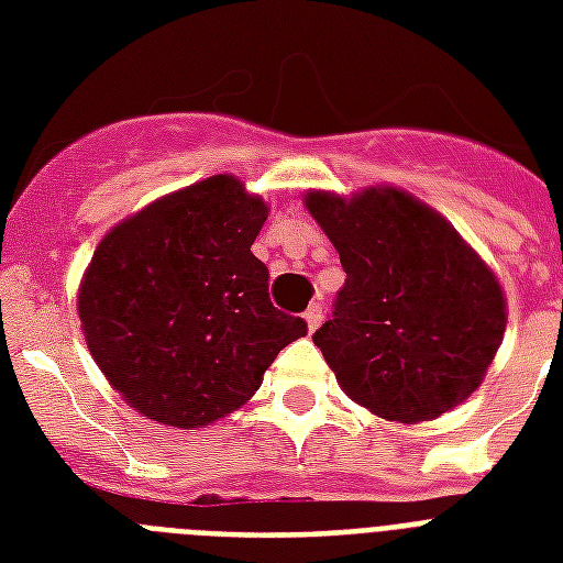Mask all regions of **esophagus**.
<instances>
[{"mask_svg":"<svg viewBox=\"0 0 563 563\" xmlns=\"http://www.w3.org/2000/svg\"><path fill=\"white\" fill-rule=\"evenodd\" d=\"M321 318H324V312H321V307H318V303H312V307L303 312V321H307L309 333H316L318 324H321Z\"/></svg>","mask_w":563,"mask_h":563,"instance_id":"34e87169","label":"esophagus"}]
</instances>
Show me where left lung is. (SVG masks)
<instances>
[{
    "label": "left lung",
    "instance_id": "1",
    "mask_svg": "<svg viewBox=\"0 0 563 563\" xmlns=\"http://www.w3.org/2000/svg\"><path fill=\"white\" fill-rule=\"evenodd\" d=\"M347 274L312 342L342 391L376 418L420 423L462 406L508 324L503 283L450 221L400 187L307 189Z\"/></svg>",
    "mask_w": 563,
    "mask_h": 563
}]
</instances>
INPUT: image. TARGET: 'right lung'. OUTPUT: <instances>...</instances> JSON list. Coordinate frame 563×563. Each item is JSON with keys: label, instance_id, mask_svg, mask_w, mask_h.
<instances>
[{"label": "right lung", "instance_id": "add662e5", "mask_svg": "<svg viewBox=\"0 0 563 563\" xmlns=\"http://www.w3.org/2000/svg\"><path fill=\"white\" fill-rule=\"evenodd\" d=\"M268 203L210 175L145 203L101 236L75 307L92 362L143 418L210 427L242 409L277 353L307 335L268 300L251 245Z\"/></svg>", "mask_w": 563, "mask_h": 563}]
</instances>
